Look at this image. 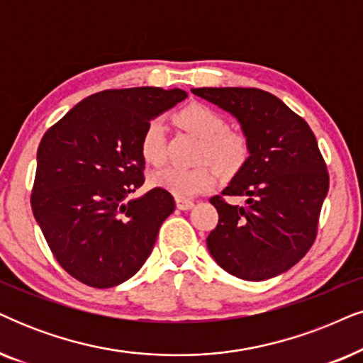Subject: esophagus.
Instances as JSON below:
<instances>
[{
	"instance_id": "esophagus-1",
	"label": "esophagus",
	"mask_w": 363,
	"mask_h": 363,
	"mask_svg": "<svg viewBox=\"0 0 363 363\" xmlns=\"http://www.w3.org/2000/svg\"><path fill=\"white\" fill-rule=\"evenodd\" d=\"M193 201L191 200H183V199H178L177 200V206L180 210H190V208H193Z\"/></svg>"
}]
</instances>
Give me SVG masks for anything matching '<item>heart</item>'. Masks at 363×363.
<instances>
[{"instance_id":"heart-1","label":"heart","mask_w":363,"mask_h":363,"mask_svg":"<svg viewBox=\"0 0 363 363\" xmlns=\"http://www.w3.org/2000/svg\"><path fill=\"white\" fill-rule=\"evenodd\" d=\"M175 121L188 133L200 138L196 160L213 164L223 177L235 175L248 158V140L238 130L227 128L218 111L203 103H190L175 113ZM140 153L150 164L164 160V125L160 120L148 121L140 136ZM155 186L170 191L177 199H190L213 186L215 172L208 163L191 168L167 167L152 175Z\"/></svg>"}]
</instances>
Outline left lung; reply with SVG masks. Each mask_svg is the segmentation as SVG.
I'll return each instance as SVG.
<instances>
[{
  "label": "left lung",
  "instance_id": "8db88e82",
  "mask_svg": "<svg viewBox=\"0 0 363 363\" xmlns=\"http://www.w3.org/2000/svg\"><path fill=\"white\" fill-rule=\"evenodd\" d=\"M232 113L250 157L222 195L211 196L218 223L206 238L215 262L238 279H272L302 260L318 230L328 191L325 160L302 116L258 88H193ZM225 196H243V207Z\"/></svg>",
  "mask_w": 363,
  "mask_h": 363
}]
</instances>
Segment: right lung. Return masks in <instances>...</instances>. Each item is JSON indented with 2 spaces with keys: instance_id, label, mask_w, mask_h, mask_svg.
Returning a JSON list of instances; mask_svg holds the SVG:
<instances>
[{
  "instance_id": "add662e5",
  "label": "right lung",
  "mask_w": 363,
  "mask_h": 363,
  "mask_svg": "<svg viewBox=\"0 0 363 363\" xmlns=\"http://www.w3.org/2000/svg\"><path fill=\"white\" fill-rule=\"evenodd\" d=\"M183 89H105L84 98L43 135L31 210L56 262L93 289L123 284L147 262L175 210L163 188L140 199L148 121L185 100Z\"/></svg>"
}]
</instances>
